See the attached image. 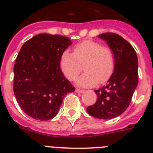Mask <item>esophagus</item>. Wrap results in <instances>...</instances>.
<instances>
[{
  "label": "esophagus",
  "mask_w": 153,
  "mask_h": 153,
  "mask_svg": "<svg viewBox=\"0 0 153 153\" xmlns=\"http://www.w3.org/2000/svg\"><path fill=\"white\" fill-rule=\"evenodd\" d=\"M76 92L78 93H84V90H80V89H76Z\"/></svg>",
  "instance_id": "obj_1"
}]
</instances>
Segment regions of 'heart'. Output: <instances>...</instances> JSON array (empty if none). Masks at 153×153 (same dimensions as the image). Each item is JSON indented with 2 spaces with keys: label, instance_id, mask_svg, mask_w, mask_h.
<instances>
[{
  "label": "heart",
  "instance_id": "1",
  "mask_svg": "<svg viewBox=\"0 0 153 153\" xmlns=\"http://www.w3.org/2000/svg\"><path fill=\"white\" fill-rule=\"evenodd\" d=\"M73 53L64 51L60 60L62 72L70 80H74L83 69L86 70L76 79V84L83 87L104 83L110 78L114 70L112 51L102 44L86 40L74 46Z\"/></svg>",
  "mask_w": 153,
  "mask_h": 153
}]
</instances>
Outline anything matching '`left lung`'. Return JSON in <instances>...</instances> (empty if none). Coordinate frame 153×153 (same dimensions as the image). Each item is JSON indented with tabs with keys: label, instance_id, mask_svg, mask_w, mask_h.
Masks as SVG:
<instances>
[{
	"label": "left lung",
	"instance_id": "obj_1",
	"mask_svg": "<svg viewBox=\"0 0 153 153\" xmlns=\"http://www.w3.org/2000/svg\"><path fill=\"white\" fill-rule=\"evenodd\" d=\"M99 37L106 41L114 55V70L106 86L95 90L97 100L87 107L90 116L110 120L128 108L138 85V58L133 47L120 35L105 33Z\"/></svg>",
	"mask_w": 153,
	"mask_h": 153
}]
</instances>
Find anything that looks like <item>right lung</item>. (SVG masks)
Returning <instances> with one entry per match:
<instances>
[{"label":"right lung","instance_id":"add662e5","mask_svg":"<svg viewBox=\"0 0 153 153\" xmlns=\"http://www.w3.org/2000/svg\"><path fill=\"white\" fill-rule=\"evenodd\" d=\"M71 44L67 36L48 33L23 44L13 67V93L32 118L44 121L55 117L65 96L75 90L60 68V56Z\"/></svg>","mask_w":153,"mask_h":153}]
</instances>
